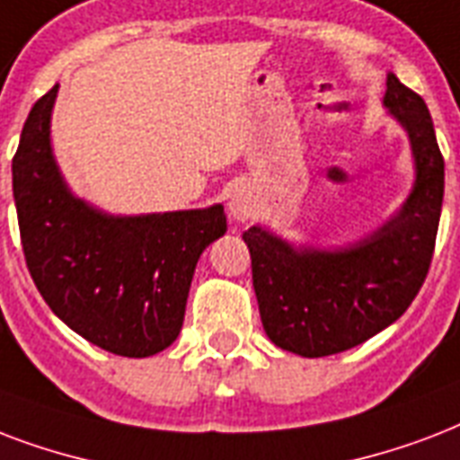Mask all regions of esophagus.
<instances>
[{"label":"esophagus","mask_w":460,"mask_h":460,"mask_svg":"<svg viewBox=\"0 0 460 460\" xmlns=\"http://www.w3.org/2000/svg\"><path fill=\"white\" fill-rule=\"evenodd\" d=\"M249 211H252V206L249 201L242 194H234L233 201H230V213H233L234 220H247L249 218Z\"/></svg>","instance_id":"34e87169"}]
</instances>
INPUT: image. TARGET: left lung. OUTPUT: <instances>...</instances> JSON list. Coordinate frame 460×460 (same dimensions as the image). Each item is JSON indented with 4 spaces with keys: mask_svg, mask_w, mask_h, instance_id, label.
Masks as SVG:
<instances>
[{
    "mask_svg": "<svg viewBox=\"0 0 460 460\" xmlns=\"http://www.w3.org/2000/svg\"><path fill=\"white\" fill-rule=\"evenodd\" d=\"M384 108L411 138L415 184L401 211L355 244L295 249L263 227L242 234L266 336L302 358L350 350L411 307L432 263L444 199V158L425 101L386 76Z\"/></svg>",
    "mask_w": 460,
    "mask_h": 460,
    "instance_id": "left-lung-1",
    "label": "left lung"
}]
</instances>
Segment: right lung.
<instances>
[{"label": "right lung", "instance_id": "1", "mask_svg": "<svg viewBox=\"0 0 460 460\" xmlns=\"http://www.w3.org/2000/svg\"><path fill=\"white\" fill-rule=\"evenodd\" d=\"M57 88L33 105L12 163L26 266L78 336L122 358H151L180 336L199 256L226 234V211L110 216L74 197L49 144Z\"/></svg>", "mask_w": 460, "mask_h": 460}]
</instances>
